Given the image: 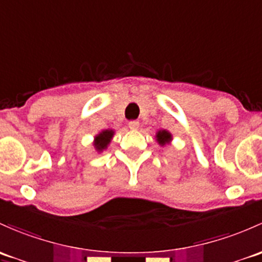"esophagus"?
Returning <instances> with one entry per match:
<instances>
[{
  "mask_svg": "<svg viewBox=\"0 0 262 262\" xmlns=\"http://www.w3.org/2000/svg\"><path fill=\"white\" fill-rule=\"evenodd\" d=\"M128 125H129V128L130 129H138L139 128V122L138 120H130V122L128 123Z\"/></svg>",
  "mask_w": 262,
  "mask_h": 262,
  "instance_id": "obj_1",
  "label": "esophagus"
}]
</instances>
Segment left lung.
Segmentation results:
<instances>
[{"label": "left lung", "instance_id": "obj_1", "mask_svg": "<svg viewBox=\"0 0 262 262\" xmlns=\"http://www.w3.org/2000/svg\"><path fill=\"white\" fill-rule=\"evenodd\" d=\"M157 140H158V143L161 145H164L167 144V143H169L170 140H172V136H170L169 132L167 130H161L157 133Z\"/></svg>", "mask_w": 262, "mask_h": 262}]
</instances>
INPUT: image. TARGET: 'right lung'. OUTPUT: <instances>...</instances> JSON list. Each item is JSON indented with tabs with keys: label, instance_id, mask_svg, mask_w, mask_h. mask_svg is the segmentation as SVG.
<instances>
[{
	"label": "right lung",
	"instance_id": "right-lung-1",
	"mask_svg": "<svg viewBox=\"0 0 262 262\" xmlns=\"http://www.w3.org/2000/svg\"><path fill=\"white\" fill-rule=\"evenodd\" d=\"M113 136H114V132L113 130H104L101 133H99L98 136L95 137V142H94V147L96 150L101 152L103 149H105L108 147V144L112 140Z\"/></svg>",
	"mask_w": 262,
	"mask_h": 262
}]
</instances>
